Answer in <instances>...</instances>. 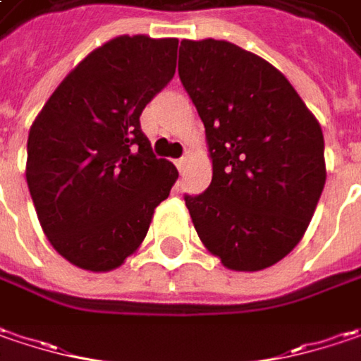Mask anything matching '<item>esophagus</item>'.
Wrapping results in <instances>:
<instances>
[{"instance_id":"esophagus-1","label":"esophagus","mask_w":361,"mask_h":361,"mask_svg":"<svg viewBox=\"0 0 361 361\" xmlns=\"http://www.w3.org/2000/svg\"><path fill=\"white\" fill-rule=\"evenodd\" d=\"M185 164H187V158H178V160H176V169L180 172L185 171Z\"/></svg>"}]
</instances>
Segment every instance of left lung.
I'll return each instance as SVG.
<instances>
[{
	"label": "left lung",
	"instance_id": "8db88e82",
	"mask_svg": "<svg viewBox=\"0 0 361 361\" xmlns=\"http://www.w3.org/2000/svg\"><path fill=\"white\" fill-rule=\"evenodd\" d=\"M178 77L205 126L213 178L185 195L195 229L229 270L256 272L305 235L325 187V142L286 77L226 40H183Z\"/></svg>",
	"mask_w": 361,
	"mask_h": 361
}]
</instances>
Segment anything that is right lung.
I'll return each instance as SVG.
<instances>
[{"mask_svg":"<svg viewBox=\"0 0 361 361\" xmlns=\"http://www.w3.org/2000/svg\"><path fill=\"white\" fill-rule=\"evenodd\" d=\"M176 38L118 36L77 64L34 119L26 180L52 247L107 272L144 242L154 209L178 178L140 128L171 82Z\"/></svg>","mask_w":361,"mask_h":361,"instance_id":"1","label":"right lung"}]
</instances>
